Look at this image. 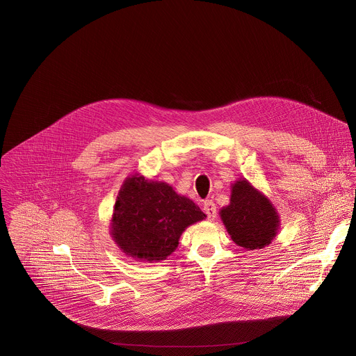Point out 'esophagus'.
<instances>
[{"instance_id": "obj_1", "label": "esophagus", "mask_w": 356, "mask_h": 356, "mask_svg": "<svg viewBox=\"0 0 356 356\" xmlns=\"http://www.w3.org/2000/svg\"><path fill=\"white\" fill-rule=\"evenodd\" d=\"M204 212L207 214L208 220H214L216 217V205H214L213 201L208 200L204 202Z\"/></svg>"}]
</instances>
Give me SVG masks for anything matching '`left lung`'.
Masks as SVG:
<instances>
[{
    "label": "left lung",
    "mask_w": 356,
    "mask_h": 356,
    "mask_svg": "<svg viewBox=\"0 0 356 356\" xmlns=\"http://www.w3.org/2000/svg\"><path fill=\"white\" fill-rule=\"evenodd\" d=\"M220 216L232 241L249 250L270 245L280 227L273 204L246 180L232 186L231 202Z\"/></svg>",
    "instance_id": "obj_1"
}]
</instances>
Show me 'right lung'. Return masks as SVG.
<instances>
[{
    "label": "right lung",
    "mask_w": 356,
    "mask_h": 356,
    "mask_svg": "<svg viewBox=\"0 0 356 356\" xmlns=\"http://www.w3.org/2000/svg\"><path fill=\"white\" fill-rule=\"evenodd\" d=\"M205 217L169 184L132 176L117 197L111 234L127 254L151 263L165 260L177 248L186 227Z\"/></svg>",
    "instance_id": "add662e5"
}]
</instances>
